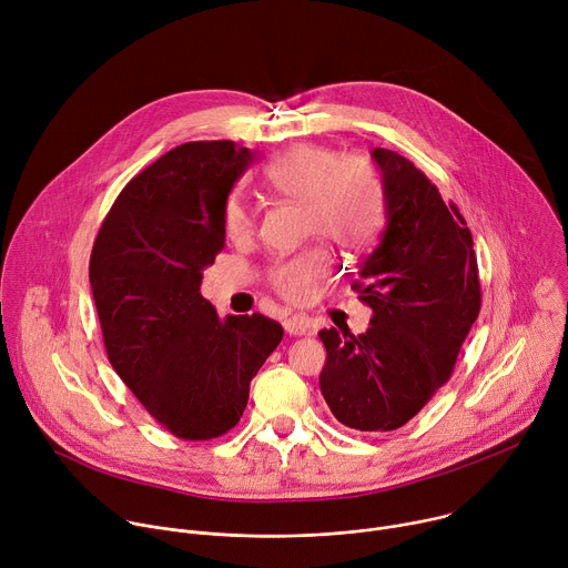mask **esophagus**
Segmentation results:
<instances>
[{"label":"esophagus","instance_id":"obj_1","mask_svg":"<svg viewBox=\"0 0 568 568\" xmlns=\"http://www.w3.org/2000/svg\"><path fill=\"white\" fill-rule=\"evenodd\" d=\"M283 328L287 335L292 337H301V335H312L314 333V323L310 316L305 314H292L283 321Z\"/></svg>","mask_w":568,"mask_h":568}]
</instances>
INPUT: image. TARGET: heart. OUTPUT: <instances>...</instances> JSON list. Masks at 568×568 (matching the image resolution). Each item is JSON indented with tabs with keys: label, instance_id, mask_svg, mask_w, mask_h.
<instances>
[{
	"label": "heart",
	"instance_id": "1",
	"mask_svg": "<svg viewBox=\"0 0 568 568\" xmlns=\"http://www.w3.org/2000/svg\"><path fill=\"white\" fill-rule=\"evenodd\" d=\"M265 182L278 195L303 202L305 233H316L339 247H362L382 217V184L373 161L364 154H337L333 148L298 143L281 152L265 169ZM229 237L240 240L254 231V211L240 195L222 209ZM323 250H307L274 265L270 281L287 301H305L312 285L328 274Z\"/></svg>",
	"mask_w": 568,
	"mask_h": 568
}]
</instances>
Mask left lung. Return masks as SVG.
I'll return each instance as SVG.
<instances>
[{
	"mask_svg": "<svg viewBox=\"0 0 568 568\" xmlns=\"http://www.w3.org/2000/svg\"><path fill=\"white\" fill-rule=\"evenodd\" d=\"M386 229L353 285L371 328L321 331L318 386L333 416L359 432L407 425L449 379L480 310L471 233L438 189L402 154L375 148Z\"/></svg>",
	"mask_w": 568,
	"mask_h": 568,
	"instance_id": "left-lung-1",
	"label": "left lung"
}]
</instances>
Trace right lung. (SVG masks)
Wrapping results in <instances>:
<instances>
[{"label": "right lung", "instance_id": "add662e5", "mask_svg": "<svg viewBox=\"0 0 568 568\" xmlns=\"http://www.w3.org/2000/svg\"><path fill=\"white\" fill-rule=\"evenodd\" d=\"M254 152L191 141L132 178L90 258L108 359L145 412L184 440L237 425L250 384L283 339L258 312L217 316L200 294L224 247L222 209Z\"/></svg>", "mask_w": 568, "mask_h": 568}]
</instances>
